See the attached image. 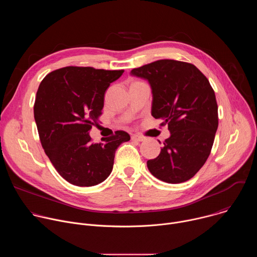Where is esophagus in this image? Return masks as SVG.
Wrapping results in <instances>:
<instances>
[{
  "label": "esophagus",
  "mask_w": 257,
  "mask_h": 257,
  "mask_svg": "<svg viewBox=\"0 0 257 257\" xmlns=\"http://www.w3.org/2000/svg\"><path fill=\"white\" fill-rule=\"evenodd\" d=\"M132 140H134V141H143V140H145V137L144 136H141V135H138V134H134V135H132Z\"/></svg>",
  "instance_id": "esophagus-1"
}]
</instances>
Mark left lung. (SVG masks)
<instances>
[{
	"label": "left lung",
	"mask_w": 257,
	"mask_h": 257,
	"mask_svg": "<svg viewBox=\"0 0 257 257\" xmlns=\"http://www.w3.org/2000/svg\"><path fill=\"white\" fill-rule=\"evenodd\" d=\"M131 74L149 81L152 115L171 132L159 157L148 161L150 172L171 184L191 179L206 162L218 126L208 79L193 64L167 59L135 68Z\"/></svg>",
	"instance_id": "left-lung-1"
}]
</instances>
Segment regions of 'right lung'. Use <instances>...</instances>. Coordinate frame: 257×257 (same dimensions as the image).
<instances>
[{"instance_id":"obj_1","label":"right lung","mask_w":257,"mask_h":257,"mask_svg":"<svg viewBox=\"0 0 257 257\" xmlns=\"http://www.w3.org/2000/svg\"><path fill=\"white\" fill-rule=\"evenodd\" d=\"M123 72L69 66L49 73L39 86L33 113L43 149L73 185L89 187L104 181L116 150L130 140L120 130L95 143L88 133L101 115L105 90Z\"/></svg>"}]
</instances>
